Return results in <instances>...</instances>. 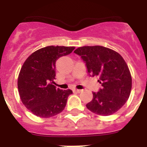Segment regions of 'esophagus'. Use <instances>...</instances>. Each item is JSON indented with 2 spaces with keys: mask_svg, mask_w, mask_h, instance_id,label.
Instances as JSON below:
<instances>
[{
  "mask_svg": "<svg viewBox=\"0 0 147 147\" xmlns=\"http://www.w3.org/2000/svg\"><path fill=\"white\" fill-rule=\"evenodd\" d=\"M73 91L74 92V93H80L82 91V90H78V89H74L73 90Z\"/></svg>",
  "mask_w": 147,
  "mask_h": 147,
  "instance_id": "34e87169",
  "label": "esophagus"
}]
</instances>
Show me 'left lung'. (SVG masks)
Returning <instances> with one entry per match:
<instances>
[{
    "instance_id": "obj_1",
    "label": "left lung",
    "mask_w": 147,
    "mask_h": 147,
    "mask_svg": "<svg viewBox=\"0 0 147 147\" xmlns=\"http://www.w3.org/2000/svg\"><path fill=\"white\" fill-rule=\"evenodd\" d=\"M74 53L85 62L88 74L98 76L102 85L98 92L93 93V99L87 104V108L100 115L117 112L127 102L132 89L130 72L123 57L100 45L80 47Z\"/></svg>"
}]
</instances>
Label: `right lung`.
I'll return each mask as SVG.
<instances>
[{
    "label": "right lung",
    "instance_id": "obj_1",
    "mask_svg": "<svg viewBox=\"0 0 147 147\" xmlns=\"http://www.w3.org/2000/svg\"><path fill=\"white\" fill-rule=\"evenodd\" d=\"M75 47L50 45L32 53L23 63L18 76L20 99L34 115L49 118L65 107L71 90H60L54 85L56 61L71 54Z\"/></svg>",
    "mask_w": 147,
    "mask_h": 147
}]
</instances>
